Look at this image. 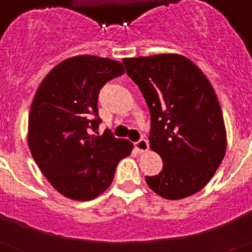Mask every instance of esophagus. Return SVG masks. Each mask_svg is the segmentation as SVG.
Instances as JSON below:
<instances>
[{
    "instance_id": "1",
    "label": "esophagus",
    "mask_w": 252,
    "mask_h": 252,
    "mask_svg": "<svg viewBox=\"0 0 252 252\" xmlns=\"http://www.w3.org/2000/svg\"><path fill=\"white\" fill-rule=\"evenodd\" d=\"M135 148L137 149L139 153H145V151L149 149V141L142 137V139H140L139 141L135 142Z\"/></svg>"
}]
</instances>
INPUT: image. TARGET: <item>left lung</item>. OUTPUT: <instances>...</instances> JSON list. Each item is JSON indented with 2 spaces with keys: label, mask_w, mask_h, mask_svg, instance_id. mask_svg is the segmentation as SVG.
<instances>
[{
  "label": "left lung",
  "mask_w": 252,
  "mask_h": 252,
  "mask_svg": "<svg viewBox=\"0 0 252 252\" xmlns=\"http://www.w3.org/2000/svg\"><path fill=\"white\" fill-rule=\"evenodd\" d=\"M151 116L150 148L162 169L146 177L148 186L166 199L201 190L226 153L223 116L213 87L193 62L177 54L124 59Z\"/></svg>",
  "instance_id": "obj_1"
}]
</instances>
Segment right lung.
<instances>
[{"mask_svg": "<svg viewBox=\"0 0 252 252\" xmlns=\"http://www.w3.org/2000/svg\"><path fill=\"white\" fill-rule=\"evenodd\" d=\"M125 73L124 64L82 55L58 64L41 82L29 115V148L50 184L66 198L88 201L112 183L132 144L98 133V94Z\"/></svg>", "mask_w": 252, "mask_h": 252, "instance_id": "obj_1", "label": "right lung"}]
</instances>
